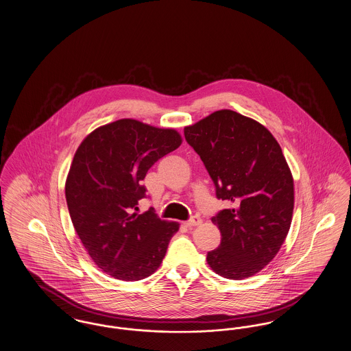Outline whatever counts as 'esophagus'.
<instances>
[{
	"label": "esophagus",
	"mask_w": 351,
	"mask_h": 351,
	"mask_svg": "<svg viewBox=\"0 0 351 351\" xmlns=\"http://www.w3.org/2000/svg\"><path fill=\"white\" fill-rule=\"evenodd\" d=\"M201 222H202V219H201L199 216H193L191 219H188L184 225H185L186 228H193V226H199V225H201Z\"/></svg>",
	"instance_id": "1"
}]
</instances>
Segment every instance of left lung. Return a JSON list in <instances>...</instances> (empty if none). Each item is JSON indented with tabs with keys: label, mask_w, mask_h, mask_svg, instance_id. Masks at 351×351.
I'll use <instances>...</instances> for the list:
<instances>
[{
	"label": "left lung",
	"mask_w": 351,
	"mask_h": 351,
	"mask_svg": "<svg viewBox=\"0 0 351 351\" xmlns=\"http://www.w3.org/2000/svg\"><path fill=\"white\" fill-rule=\"evenodd\" d=\"M184 135L217 199L233 204L212 218L222 238L206 262L226 279L250 278L275 258L292 222L293 178L282 147L263 125L228 109L184 128Z\"/></svg>",
	"instance_id": "left-lung-1"
}]
</instances>
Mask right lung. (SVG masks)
Returning a JSON list of instances; mask_svg holds the SVG:
<instances>
[{
  "instance_id": "add662e5",
  "label": "right lung",
  "mask_w": 351,
  "mask_h": 351,
  "mask_svg": "<svg viewBox=\"0 0 351 351\" xmlns=\"http://www.w3.org/2000/svg\"><path fill=\"white\" fill-rule=\"evenodd\" d=\"M180 145L173 129L123 118L93 130L76 150L66 182L69 216L92 261L114 279L152 275L179 230L152 209L138 215L136 205L146 197L147 171Z\"/></svg>"
}]
</instances>
